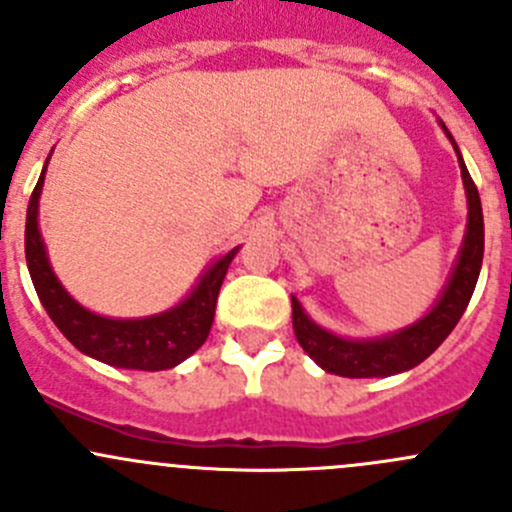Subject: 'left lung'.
Masks as SVG:
<instances>
[{
	"label": "left lung",
	"instance_id": "1",
	"mask_svg": "<svg viewBox=\"0 0 512 512\" xmlns=\"http://www.w3.org/2000/svg\"><path fill=\"white\" fill-rule=\"evenodd\" d=\"M438 123H441L443 133L448 136L458 156V168H461L468 203L466 235H463V245L458 250L456 262H453L446 287L441 289L433 307L421 319H416L414 324L369 339H352L329 332L304 312L297 297H292V324L299 347L329 374L347 376V379H374V376H394L401 374V371L414 369L441 347L443 339L453 332V327H456L458 319L466 312L468 302H471L480 265H483V208H480L476 183H473L471 173L463 163L456 141L448 133L446 123Z\"/></svg>",
	"mask_w": 512,
	"mask_h": 512
}]
</instances>
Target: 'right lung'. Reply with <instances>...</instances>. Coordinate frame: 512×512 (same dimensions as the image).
Segmentation results:
<instances>
[{"label": "right lung", "mask_w": 512, "mask_h": 512, "mask_svg": "<svg viewBox=\"0 0 512 512\" xmlns=\"http://www.w3.org/2000/svg\"><path fill=\"white\" fill-rule=\"evenodd\" d=\"M49 158L41 168L39 183H36L32 200H29L27 230H24L29 275H32L34 289L44 304L46 314L81 354L103 361L108 366L138 371H163L178 366L190 354L198 352L208 339L220 287H223L227 267H230L232 257L237 255L240 247H232L230 252L218 257L198 277L195 287L165 312L133 319L91 312L66 292L56 272L51 270L44 237L39 230V198Z\"/></svg>", "instance_id": "right-lung-1"}]
</instances>
